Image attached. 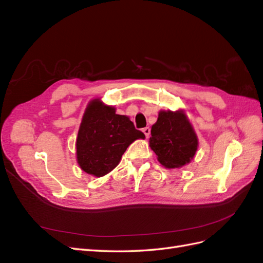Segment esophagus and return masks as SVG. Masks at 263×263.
I'll return each mask as SVG.
<instances>
[{
	"label": "esophagus",
	"instance_id": "obj_1",
	"mask_svg": "<svg viewBox=\"0 0 263 263\" xmlns=\"http://www.w3.org/2000/svg\"><path fill=\"white\" fill-rule=\"evenodd\" d=\"M142 132L144 133V136H145V138H146V139H148V138L150 137V127H149V126L143 127V129H142Z\"/></svg>",
	"mask_w": 263,
	"mask_h": 263
}]
</instances>
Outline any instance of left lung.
Returning <instances> with one entry per match:
<instances>
[{
  "label": "left lung",
  "instance_id": "obj_1",
  "mask_svg": "<svg viewBox=\"0 0 263 263\" xmlns=\"http://www.w3.org/2000/svg\"><path fill=\"white\" fill-rule=\"evenodd\" d=\"M149 146L164 168H180L194 159L198 138L184 109L159 111L151 127Z\"/></svg>",
  "mask_w": 263,
  "mask_h": 263
}]
</instances>
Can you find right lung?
Returning <instances> with one entry per match:
<instances>
[{
  "mask_svg": "<svg viewBox=\"0 0 263 263\" xmlns=\"http://www.w3.org/2000/svg\"><path fill=\"white\" fill-rule=\"evenodd\" d=\"M126 115L101 99L91 100L83 115L76 139V158L83 172L95 177L111 173L132 142L144 139Z\"/></svg>",
  "mask_w": 263,
  "mask_h": 263,
  "instance_id": "add662e5",
  "label": "right lung"
}]
</instances>
